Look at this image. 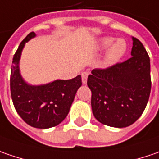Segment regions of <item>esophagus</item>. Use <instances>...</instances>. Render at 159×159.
I'll list each match as a JSON object with an SVG mask.
<instances>
[{"label":"esophagus","mask_w":159,"mask_h":159,"mask_svg":"<svg viewBox=\"0 0 159 159\" xmlns=\"http://www.w3.org/2000/svg\"><path fill=\"white\" fill-rule=\"evenodd\" d=\"M88 76H89V72H87V71H84V72H82V73H81V78H82V83H83V84L87 83Z\"/></svg>","instance_id":"1"}]
</instances>
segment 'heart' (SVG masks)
<instances>
[{
	"label": "heart",
	"instance_id": "obj_1",
	"mask_svg": "<svg viewBox=\"0 0 159 159\" xmlns=\"http://www.w3.org/2000/svg\"><path fill=\"white\" fill-rule=\"evenodd\" d=\"M113 37H105L102 38L99 42V48L104 50V49H107L108 47H110L111 45V48L109 49L108 53L107 55V64H112L115 63L117 61L121 59L123 57V55L124 54V52L126 51V43L125 41L123 39H119L117 41H115Z\"/></svg>",
	"mask_w": 159,
	"mask_h": 159
}]
</instances>
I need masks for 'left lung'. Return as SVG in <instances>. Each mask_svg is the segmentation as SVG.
Segmentation results:
<instances>
[{
  "label": "left lung",
  "instance_id": "1",
  "mask_svg": "<svg viewBox=\"0 0 159 159\" xmlns=\"http://www.w3.org/2000/svg\"><path fill=\"white\" fill-rule=\"evenodd\" d=\"M131 57L105 69H94L88 77L96 119L111 127L135 123L145 110L151 89L150 60L143 44L132 37Z\"/></svg>",
  "mask_w": 159,
  "mask_h": 159
}]
</instances>
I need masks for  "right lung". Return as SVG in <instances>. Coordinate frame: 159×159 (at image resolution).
I'll list each match as a JSON object with an SVG mask.
<instances>
[{
  "instance_id": "obj_1",
  "label": "right lung",
  "mask_w": 159,
  "mask_h": 159,
  "mask_svg": "<svg viewBox=\"0 0 159 159\" xmlns=\"http://www.w3.org/2000/svg\"><path fill=\"white\" fill-rule=\"evenodd\" d=\"M35 36L34 32L29 33L13 56L11 93L14 107L24 122L35 128L47 129L65 119L82 81L81 76L78 75L71 80H57L42 86L26 83L20 74L19 61L25 43Z\"/></svg>"
}]
</instances>
